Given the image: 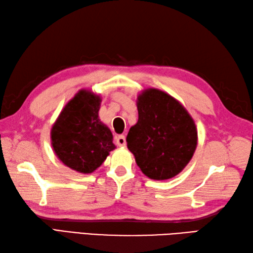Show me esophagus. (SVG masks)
<instances>
[{
  "instance_id": "obj_1",
  "label": "esophagus",
  "mask_w": 253,
  "mask_h": 253,
  "mask_svg": "<svg viewBox=\"0 0 253 253\" xmlns=\"http://www.w3.org/2000/svg\"><path fill=\"white\" fill-rule=\"evenodd\" d=\"M115 141L118 147H125L126 146V138L125 136L120 135L115 137Z\"/></svg>"
}]
</instances>
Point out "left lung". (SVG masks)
<instances>
[{
	"instance_id": "obj_1",
	"label": "left lung",
	"mask_w": 253,
	"mask_h": 253,
	"mask_svg": "<svg viewBox=\"0 0 253 253\" xmlns=\"http://www.w3.org/2000/svg\"><path fill=\"white\" fill-rule=\"evenodd\" d=\"M138 122L128 132L129 151L142 173L164 180L179 174L197 148L195 122L173 96L147 89L137 101Z\"/></svg>"
}]
</instances>
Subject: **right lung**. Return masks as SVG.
I'll return each mask as SVG.
<instances>
[{"label": "right lung", "instance_id": "add662e5", "mask_svg": "<svg viewBox=\"0 0 253 253\" xmlns=\"http://www.w3.org/2000/svg\"><path fill=\"white\" fill-rule=\"evenodd\" d=\"M101 99L80 90L52 127V147L57 158L79 173H92L115 149L110 128L99 118Z\"/></svg>", "mask_w": 253, "mask_h": 253}]
</instances>
